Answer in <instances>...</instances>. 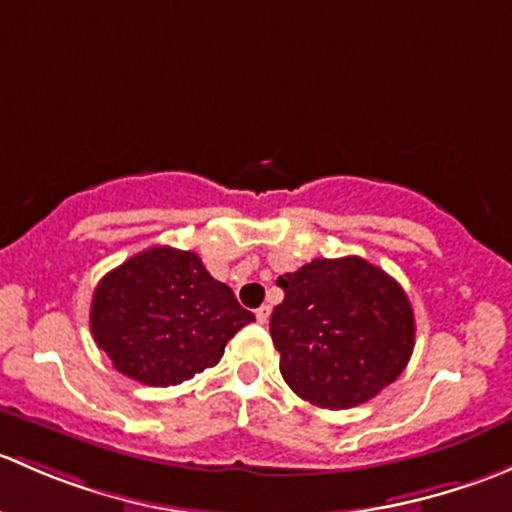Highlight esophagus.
I'll list each match as a JSON object with an SVG mask.
<instances>
[{
    "mask_svg": "<svg viewBox=\"0 0 512 512\" xmlns=\"http://www.w3.org/2000/svg\"><path fill=\"white\" fill-rule=\"evenodd\" d=\"M270 312H272L270 304H262V307L257 309V312H255L257 322H260V324H267V319H270Z\"/></svg>",
    "mask_w": 512,
    "mask_h": 512,
    "instance_id": "1",
    "label": "esophagus"
}]
</instances>
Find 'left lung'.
Here are the masks:
<instances>
[{"instance_id":"left-lung-1","label":"left lung","mask_w":512,"mask_h":512,"mask_svg":"<svg viewBox=\"0 0 512 512\" xmlns=\"http://www.w3.org/2000/svg\"><path fill=\"white\" fill-rule=\"evenodd\" d=\"M270 317L280 371L299 399L352 409L396 381L414 352L416 322L394 277L361 257L312 260L277 280Z\"/></svg>"}]
</instances>
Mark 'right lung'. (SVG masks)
Returning <instances> with one entry per match:
<instances>
[{
    "instance_id": "obj_1",
    "label": "right lung",
    "mask_w": 512,
    "mask_h": 512,
    "mask_svg": "<svg viewBox=\"0 0 512 512\" xmlns=\"http://www.w3.org/2000/svg\"><path fill=\"white\" fill-rule=\"evenodd\" d=\"M255 314L215 280L195 252L148 247L98 282L91 334L116 371L146 386H175L220 361Z\"/></svg>"
}]
</instances>
